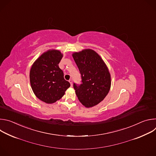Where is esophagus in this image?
I'll list each match as a JSON object with an SVG mask.
<instances>
[{
	"mask_svg": "<svg viewBox=\"0 0 156 156\" xmlns=\"http://www.w3.org/2000/svg\"><path fill=\"white\" fill-rule=\"evenodd\" d=\"M69 82H70V83L71 86H72V84H73V80H72V79H70V80H69Z\"/></svg>",
	"mask_w": 156,
	"mask_h": 156,
	"instance_id": "obj_1",
	"label": "esophagus"
}]
</instances>
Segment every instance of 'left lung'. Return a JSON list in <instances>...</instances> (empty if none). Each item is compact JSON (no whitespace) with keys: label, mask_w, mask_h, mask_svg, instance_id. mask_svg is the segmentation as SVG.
Returning <instances> with one entry per match:
<instances>
[{"label":"left lung","mask_w":156,"mask_h":156,"mask_svg":"<svg viewBox=\"0 0 156 156\" xmlns=\"http://www.w3.org/2000/svg\"><path fill=\"white\" fill-rule=\"evenodd\" d=\"M81 74V83H73L80 102L86 107L100 103L109 92L110 75L101 57L93 50L84 49L73 54Z\"/></svg>","instance_id":"obj_1"}]
</instances>
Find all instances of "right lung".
I'll list each match as a JSON object with an SVG mask.
<instances>
[{
  "label": "right lung",
  "instance_id": "1",
  "mask_svg": "<svg viewBox=\"0 0 156 156\" xmlns=\"http://www.w3.org/2000/svg\"><path fill=\"white\" fill-rule=\"evenodd\" d=\"M62 57L59 51L49 50L31 66L30 78L32 90L38 99L46 103L52 104L61 99L70 86L58 66Z\"/></svg>",
  "mask_w": 156,
  "mask_h": 156
}]
</instances>
